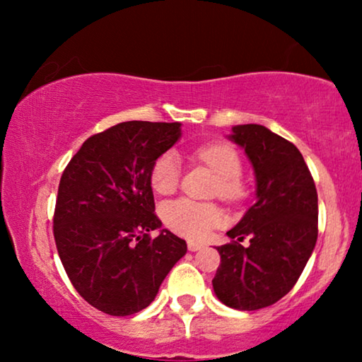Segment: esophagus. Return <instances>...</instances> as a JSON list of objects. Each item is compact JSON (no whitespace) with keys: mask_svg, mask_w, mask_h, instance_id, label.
I'll list each match as a JSON object with an SVG mask.
<instances>
[{"mask_svg":"<svg viewBox=\"0 0 362 362\" xmlns=\"http://www.w3.org/2000/svg\"><path fill=\"white\" fill-rule=\"evenodd\" d=\"M202 244H197V242H187V249H189L191 252H197V250H201L202 249Z\"/></svg>","mask_w":362,"mask_h":362,"instance_id":"1","label":"esophagus"}]
</instances>
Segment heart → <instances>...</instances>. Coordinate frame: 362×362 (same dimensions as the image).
Returning a JSON list of instances; mask_svg holds the SVG:
<instances>
[{
    "instance_id": "obj_1",
    "label": "heart",
    "mask_w": 362,
    "mask_h": 362,
    "mask_svg": "<svg viewBox=\"0 0 362 362\" xmlns=\"http://www.w3.org/2000/svg\"><path fill=\"white\" fill-rule=\"evenodd\" d=\"M196 156L217 175L214 194L227 202L240 201L245 194L242 181L240 155L227 143H209L196 150ZM181 161L176 153H161L151 165L150 182L158 194H173L180 186ZM163 219L173 232L187 239H204L224 221L221 207L212 202H199L181 197L163 207Z\"/></svg>"
}]
</instances>
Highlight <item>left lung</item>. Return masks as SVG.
Segmentation results:
<instances>
[{
  "label": "left lung",
  "instance_id": "8db88e82",
  "mask_svg": "<svg viewBox=\"0 0 362 362\" xmlns=\"http://www.w3.org/2000/svg\"><path fill=\"white\" fill-rule=\"evenodd\" d=\"M250 158L257 201L217 247L221 264L212 286L235 310L265 308L298 281L318 239V194L313 176L293 143L269 128L249 123L230 135ZM249 235L251 245L240 242Z\"/></svg>",
  "mask_w": 362,
  "mask_h": 362
}]
</instances>
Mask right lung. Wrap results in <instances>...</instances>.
<instances>
[{"label": "right lung", "instance_id": "obj_1", "mask_svg": "<svg viewBox=\"0 0 362 362\" xmlns=\"http://www.w3.org/2000/svg\"><path fill=\"white\" fill-rule=\"evenodd\" d=\"M180 123L123 122L83 141L64 170L54 209V240L77 293L112 316L138 313L186 254L161 230L151 165L180 138Z\"/></svg>", "mask_w": 362, "mask_h": 362}]
</instances>
